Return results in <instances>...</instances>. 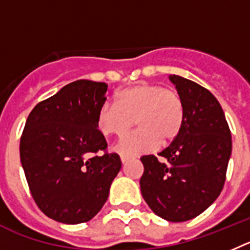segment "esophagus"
I'll return each instance as SVG.
<instances>
[{"mask_svg": "<svg viewBox=\"0 0 250 250\" xmlns=\"http://www.w3.org/2000/svg\"><path fill=\"white\" fill-rule=\"evenodd\" d=\"M129 159H130V157H128V156H121V161H122L123 164L127 163V162L129 161Z\"/></svg>", "mask_w": 250, "mask_h": 250, "instance_id": "1", "label": "esophagus"}]
</instances>
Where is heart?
Here are the masks:
<instances>
[{
  "label": "heart",
  "mask_w": 250,
  "mask_h": 250,
  "mask_svg": "<svg viewBox=\"0 0 250 250\" xmlns=\"http://www.w3.org/2000/svg\"><path fill=\"white\" fill-rule=\"evenodd\" d=\"M186 121L179 93L158 83H139L116 93V103L105 102L98 109L97 125L104 136H121L133 127L139 129L118 139L114 149L136 156L166 146L178 138Z\"/></svg>",
  "instance_id": "obj_1"
}]
</instances>
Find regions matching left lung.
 Segmentation results:
<instances>
[{"instance_id": "left-lung-1", "label": "left lung", "mask_w": 250, "mask_h": 250, "mask_svg": "<svg viewBox=\"0 0 250 250\" xmlns=\"http://www.w3.org/2000/svg\"><path fill=\"white\" fill-rule=\"evenodd\" d=\"M169 80L182 97L186 121L181 134L159 153L143 156L141 192L158 217L186 222L203 213L218 198L231 153L230 129L217 98L181 76Z\"/></svg>"}]
</instances>
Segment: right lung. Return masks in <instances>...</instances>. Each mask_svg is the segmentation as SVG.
<instances>
[{
  "mask_svg": "<svg viewBox=\"0 0 250 250\" xmlns=\"http://www.w3.org/2000/svg\"><path fill=\"white\" fill-rule=\"evenodd\" d=\"M107 87L88 80L69 83L37 103L24 125L20 156L28 188L38 208L61 223L91 220L122 167L97 128Z\"/></svg>",
  "mask_w": 250,
  "mask_h": 250,
  "instance_id": "1",
  "label": "right lung"
}]
</instances>
